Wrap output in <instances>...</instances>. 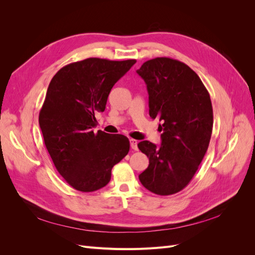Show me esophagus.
<instances>
[{
    "label": "esophagus",
    "mask_w": 255,
    "mask_h": 255,
    "mask_svg": "<svg viewBox=\"0 0 255 255\" xmlns=\"http://www.w3.org/2000/svg\"><path fill=\"white\" fill-rule=\"evenodd\" d=\"M129 143H130V148H132L133 150H137L138 148H137V140H135V139H129Z\"/></svg>",
    "instance_id": "34e87169"
}]
</instances>
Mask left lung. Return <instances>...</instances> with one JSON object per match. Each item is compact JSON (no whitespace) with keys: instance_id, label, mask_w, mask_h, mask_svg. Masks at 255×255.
Instances as JSON below:
<instances>
[{"instance_id":"8db88e82","label":"left lung","mask_w":255,"mask_h":255,"mask_svg":"<svg viewBox=\"0 0 255 255\" xmlns=\"http://www.w3.org/2000/svg\"><path fill=\"white\" fill-rule=\"evenodd\" d=\"M137 73L146 85L149 115L160 125L161 144L138 148L149 157L139 181L153 194L169 196L187 186L207 151L213 129L210 94L198 74L182 61L156 57Z\"/></svg>"}]
</instances>
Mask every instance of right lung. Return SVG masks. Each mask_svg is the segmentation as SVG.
<instances>
[{
  "mask_svg": "<svg viewBox=\"0 0 255 255\" xmlns=\"http://www.w3.org/2000/svg\"><path fill=\"white\" fill-rule=\"evenodd\" d=\"M135 63L91 57L63 67L51 80L39 126L54 166L76 190L104 187L113 167L129 151L125 135L95 133L92 128L113 86Z\"/></svg>",
  "mask_w": 255,
  "mask_h": 255,
  "instance_id": "add662e5",
  "label": "right lung"
}]
</instances>
